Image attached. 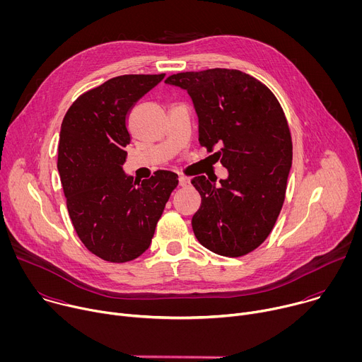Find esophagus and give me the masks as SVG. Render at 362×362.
Returning <instances> with one entry per match:
<instances>
[{
    "mask_svg": "<svg viewBox=\"0 0 362 362\" xmlns=\"http://www.w3.org/2000/svg\"><path fill=\"white\" fill-rule=\"evenodd\" d=\"M190 183V180H189V177H186V176H183V175H180L179 176V185L182 186V187H185V186H187Z\"/></svg>",
    "mask_w": 362,
    "mask_h": 362,
    "instance_id": "1",
    "label": "esophagus"
}]
</instances>
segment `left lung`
I'll use <instances>...</instances> for the list:
<instances>
[{
	"mask_svg": "<svg viewBox=\"0 0 362 362\" xmlns=\"http://www.w3.org/2000/svg\"><path fill=\"white\" fill-rule=\"evenodd\" d=\"M166 84L190 95L199 119V143L215 154L228 177L196 176L202 203L192 218L197 240L222 256H243L272 232L282 209L292 165L286 117L259 80L229 69L177 73Z\"/></svg>",
	"mask_w": 362,
	"mask_h": 362,
	"instance_id": "1",
	"label": "left lung"
}]
</instances>
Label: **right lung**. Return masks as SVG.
Returning <instances> with one entry per match:
<instances>
[{
    "mask_svg": "<svg viewBox=\"0 0 362 362\" xmlns=\"http://www.w3.org/2000/svg\"><path fill=\"white\" fill-rule=\"evenodd\" d=\"M163 78H110L81 94L62 123L57 169L69 215L84 246L107 262H129L146 252L179 183L169 170H158L141 183L123 170L129 113Z\"/></svg>",
    "mask_w": 362,
    "mask_h": 362,
    "instance_id": "add662e5",
    "label": "right lung"
}]
</instances>
